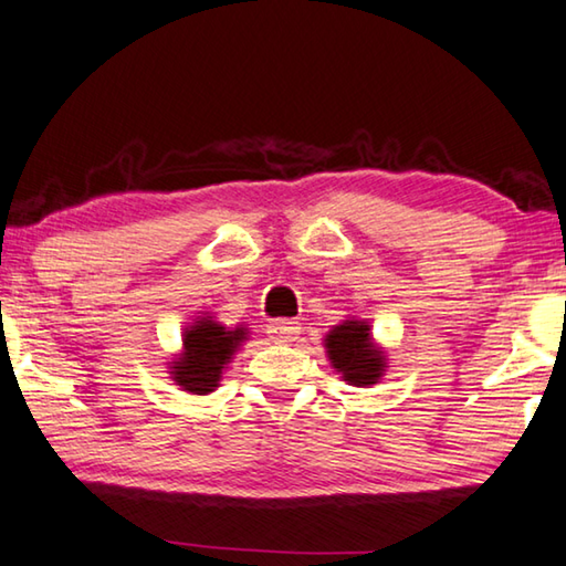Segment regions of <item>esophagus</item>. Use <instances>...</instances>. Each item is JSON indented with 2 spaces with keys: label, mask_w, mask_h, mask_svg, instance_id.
I'll return each mask as SVG.
<instances>
[{
  "label": "esophagus",
  "mask_w": 566,
  "mask_h": 566,
  "mask_svg": "<svg viewBox=\"0 0 566 566\" xmlns=\"http://www.w3.org/2000/svg\"><path fill=\"white\" fill-rule=\"evenodd\" d=\"M270 336L276 343H292L298 336V324L290 318H276L270 324Z\"/></svg>",
  "instance_id": "34e87169"
}]
</instances>
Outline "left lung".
Listing matches in <instances>:
<instances>
[{"instance_id": "left-lung-1", "label": "left lung", "mask_w": 566, "mask_h": 566, "mask_svg": "<svg viewBox=\"0 0 566 566\" xmlns=\"http://www.w3.org/2000/svg\"><path fill=\"white\" fill-rule=\"evenodd\" d=\"M326 356L334 370L353 387H370L382 380L387 356L378 340L373 338L370 324L365 318L348 316L324 336Z\"/></svg>"}]
</instances>
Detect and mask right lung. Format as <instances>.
Masks as SVG:
<instances>
[{"label":"right lung","instance_id":"obj_1","mask_svg":"<svg viewBox=\"0 0 566 566\" xmlns=\"http://www.w3.org/2000/svg\"><path fill=\"white\" fill-rule=\"evenodd\" d=\"M250 331L245 326L228 328L216 316H198L184 328L181 350L169 365L171 380L188 395H210L223 380L228 363H232Z\"/></svg>","mask_w":566,"mask_h":566}]
</instances>
